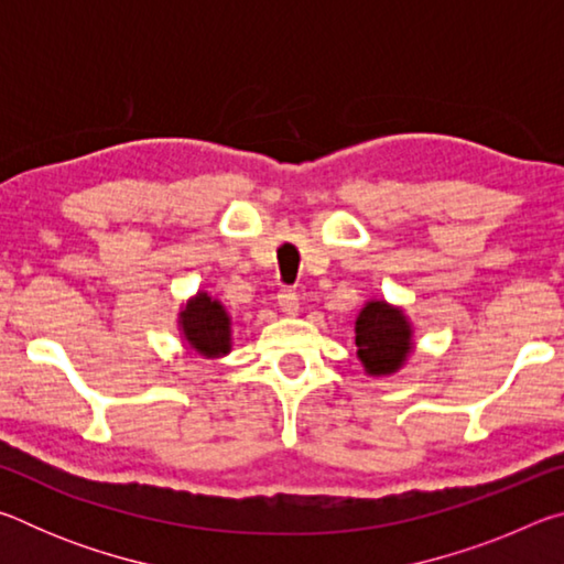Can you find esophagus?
<instances>
[{"instance_id": "esophagus-1", "label": "esophagus", "mask_w": 564, "mask_h": 564, "mask_svg": "<svg viewBox=\"0 0 564 564\" xmlns=\"http://www.w3.org/2000/svg\"><path fill=\"white\" fill-rule=\"evenodd\" d=\"M279 305L281 311L285 313V316H295L299 313V293H295L293 289H281L279 291Z\"/></svg>"}]
</instances>
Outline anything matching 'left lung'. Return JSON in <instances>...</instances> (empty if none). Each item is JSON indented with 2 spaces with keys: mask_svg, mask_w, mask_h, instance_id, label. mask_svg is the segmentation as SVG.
<instances>
[{
  "mask_svg": "<svg viewBox=\"0 0 564 564\" xmlns=\"http://www.w3.org/2000/svg\"><path fill=\"white\" fill-rule=\"evenodd\" d=\"M410 323L403 311L386 301H370L356 318V348L362 368L370 376H390L403 366L410 343Z\"/></svg>",
  "mask_w": 564,
  "mask_h": 564,
  "instance_id": "left-lung-1",
  "label": "left lung"
}]
</instances>
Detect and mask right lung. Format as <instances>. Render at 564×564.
<instances>
[{"mask_svg":"<svg viewBox=\"0 0 564 564\" xmlns=\"http://www.w3.org/2000/svg\"><path fill=\"white\" fill-rule=\"evenodd\" d=\"M178 323L191 348L202 356L216 358L231 350V318L221 303L208 299V293H198L194 301H188Z\"/></svg>","mask_w":564,"mask_h":564,"instance_id":"right-lung-1","label":"right lung"}]
</instances>
